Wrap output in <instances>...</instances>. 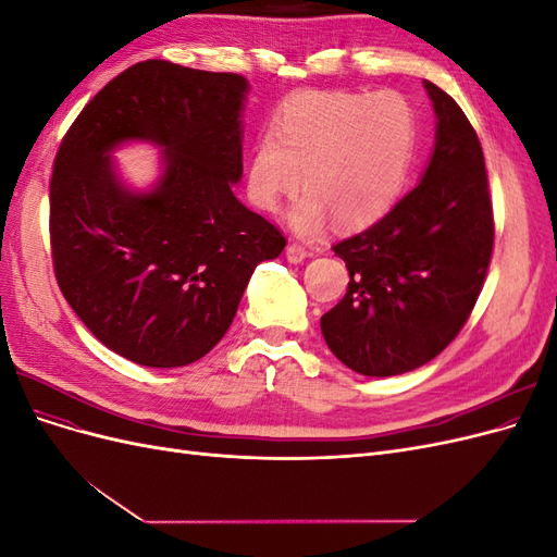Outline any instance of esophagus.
I'll return each instance as SVG.
<instances>
[{"mask_svg": "<svg viewBox=\"0 0 557 557\" xmlns=\"http://www.w3.org/2000/svg\"><path fill=\"white\" fill-rule=\"evenodd\" d=\"M285 258H288L290 262H305L309 258V250L301 244L293 242V244H288V248H285Z\"/></svg>", "mask_w": 557, "mask_h": 557, "instance_id": "obj_1", "label": "esophagus"}]
</instances>
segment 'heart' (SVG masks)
I'll use <instances>...</instances> for the list:
<instances>
[{"mask_svg":"<svg viewBox=\"0 0 557 557\" xmlns=\"http://www.w3.org/2000/svg\"><path fill=\"white\" fill-rule=\"evenodd\" d=\"M416 141V111L401 92H295L281 104L274 129L250 150L248 197L274 211L305 172L309 195L290 213L297 232L315 234L325 213L336 225H364L401 193Z\"/></svg>","mask_w":557,"mask_h":557,"instance_id":"heart-1","label":"heart"}]
</instances>
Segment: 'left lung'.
<instances>
[{"mask_svg":"<svg viewBox=\"0 0 557 557\" xmlns=\"http://www.w3.org/2000/svg\"><path fill=\"white\" fill-rule=\"evenodd\" d=\"M436 113L430 166L381 221L334 244L348 267L344 299L320 318L330 350L352 372L397 376L460 334L491 267L495 218L476 129L425 81Z\"/></svg>","mask_w":557,"mask_h":557,"instance_id":"obj_1","label":"left lung"}]
</instances>
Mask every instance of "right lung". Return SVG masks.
<instances>
[{"label":"right lung","mask_w":557,"mask_h":557,"mask_svg":"<svg viewBox=\"0 0 557 557\" xmlns=\"http://www.w3.org/2000/svg\"><path fill=\"white\" fill-rule=\"evenodd\" d=\"M239 74L146 60L83 107L50 174V258L74 313L144 367L190 364L223 339L250 274L283 232L234 197L244 172ZM127 138L165 148L148 196L114 181L106 153Z\"/></svg>","instance_id":"obj_1"}]
</instances>
